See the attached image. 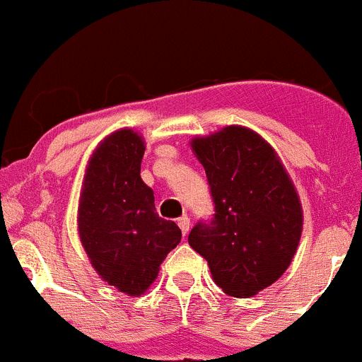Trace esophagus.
Returning a JSON list of instances; mask_svg holds the SVG:
<instances>
[{
    "mask_svg": "<svg viewBox=\"0 0 362 362\" xmlns=\"http://www.w3.org/2000/svg\"><path fill=\"white\" fill-rule=\"evenodd\" d=\"M189 226H191V221H189L187 216H182L180 220H178V227H180V230H182V234H184V236H187Z\"/></svg>",
    "mask_w": 362,
    "mask_h": 362,
    "instance_id": "1",
    "label": "esophagus"
}]
</instances>
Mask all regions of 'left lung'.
Returning <instances> with one entry per match:
<instances>
[{"instance_id":"obj_1","label":"left lung","mask_w":362,"mask_h":362,"mask_svg":"<svg viewBox=\"0 0 362 362\" xmlns=\"http://www.w3.org/2000/svg\"><path fill=\"white\" fill-rule=\"evenodd\" d=\"M204 165L214 214L198 221L189 245L209 263L214 283L250 298L283 276L299 245L303 211L272 146L243 126L191 142Z\"/></svg>"}]
</instances>
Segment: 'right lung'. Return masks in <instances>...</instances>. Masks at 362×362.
<instances>
[{
    "mask_svg": "<svg viewBox=\"0 0 362 362\" xmlns=\"http://www.w3.org/2000/svg\"><path fill=\"white\" fill-rule=\"evenodd\" d=\"M144 149L133 129L106 136L88 162L77 216L97 274L129 296L148 291L182 240L177 223L155 213L153 189L141 178Z\"/></svg>",
    "mask_w": 362,
    "mask_h": 362,
    "instance_id": "add662e5",
    "label": "right lung"
}]
</instances>
